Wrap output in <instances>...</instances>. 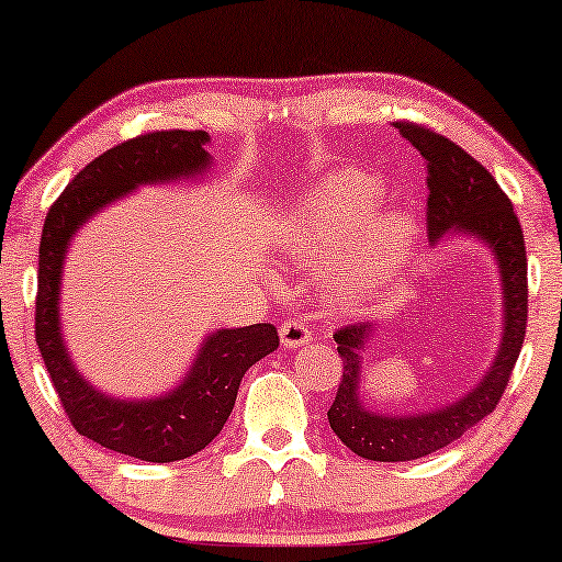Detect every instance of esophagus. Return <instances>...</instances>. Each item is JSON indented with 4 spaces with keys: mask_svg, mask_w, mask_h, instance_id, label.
<instances>
[{
    "mask_svg": "<svg viewBox=\"0 0 562 562\" xmlns=\"http://www.w3.org/2000/svg\"><path fill=\"white\" fill-rule=\"evenodd\" d=\"M312 340V329L306 322L291 317V319H283L281 325V342L283 348H299V345H306Z\"/></svg>",
    "mask_w": 562,
    "mask_h": 562,
    "instance_id": "esophagus-1",
    "label": "esophagus"
}]
</instances>
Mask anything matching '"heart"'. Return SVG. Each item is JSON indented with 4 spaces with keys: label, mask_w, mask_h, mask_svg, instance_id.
<instances>
[{
    "label": "heart",
    "mask_w": 562,
    "mask_h": 562,
    "mask_svg": "<svg viewBox=\"0 0 562 562\" xmlns=\"http://www.w3.org/2000/svg\"><path fill=\"white\" fill-rule=\"evenodd\" d=\"M381 183L366 171H342L322 183L291 220L286 240L291 250L306 258H329L348 250L381 202ZM412 225L402 212H386L373 220L360 240V271H386L409 243Z\"/></svg>",
    "instance_id": "1"
}]
</instances>
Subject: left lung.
Masks as SVG:
<instances>
[{"instance_id": "obj_1", "label": "left lung", "mask_w": 562, "mask_h": 562, "mask_svg": "<svg viewBox=\"0 0 562 562\" xmlns=\"http://www.w3.org/2000/svg\"><path fill=\"white\" fill-rule=\"evenodd\" d=\"M394 127L409 140L427 166V235L432 243L448 229L475 235L498 260L504 281V337L491 371L460 402L429 414L386 417L368 412L358 398L360 350L371 337V322L345 325L335 333L342 358V375L327 419L335 435L366 460L398 463L448 448L468 429L488 417L502 402L527 333V250L512 199L479 160L448 137L417 122L402 120Z\"/></svg>"}]
</instances>
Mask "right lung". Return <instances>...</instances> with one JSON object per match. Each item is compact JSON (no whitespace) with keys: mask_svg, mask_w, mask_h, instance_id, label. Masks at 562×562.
Masks as SVG:
<instances>
[{"mask_svg":"<svg viewBox=\"0 0 562 562\" xmlns=\"http://www.w3.org/2000/svg\"><path fill=\"white\" fill-rule=\"evenodd\" d=\"M204 130H153L120 143L74 176L50 204L37 258L35 342L74 429L106 450L173 463L204 450L233 412L245 371L279 348L273 325L220 329L206 337L196 363L179 389L148 402H122L91 389L68 358L58 322L60 268L68 243L99 206L133 191L137 183L173 181L210 166Z\"/></svg>","mask_w":562,"mask_h":562,"instance_id":"right-lung-1","label":"right lung"}]
</instances>
